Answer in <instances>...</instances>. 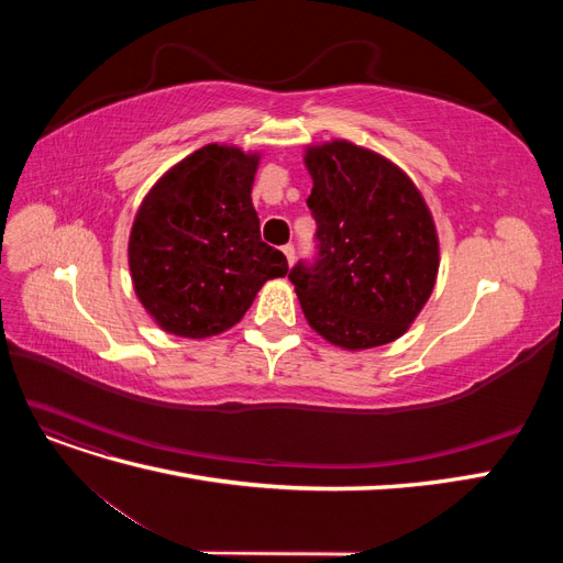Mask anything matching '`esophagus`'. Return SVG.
<instances>
[{
  "label": "esophagus",
  "mask_w": 563,
  "mask_h": 563,
  "mask_svg": "<svg viewBox=\"0 0 563 563\" xmlns=\"http://www.w3.org/2000/svg\"><path fill=\"white\" fill-rule=\"evenodd\" d=\"M282 253L286 255V263H288V265H294V261H296V249H294V244H286V246H282Z\"/></svg>",
  "instance_id": "34e87169"
}]
</instances>
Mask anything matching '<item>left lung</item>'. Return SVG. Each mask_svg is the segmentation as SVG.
Returning a JSON list of instances; mask_svg holds the SVG:
<instances>
[{"instance_id":"8db88e82","label":"left lung","mask_w":563,"mask_h":563,"mask_svg":"<svg viewBox=\"0 0 563 563\" xmlns=\"http://www.w3.org/2000/svg\"><path fill=\"white\" fill-rule=\"evenodd\" d=\"M305 166L317 258L288 272L302 314L343 350L387 345L408 331L437 282L428 203L397 164L347 141L310 145Z\"/></svg>"}]
</instances>
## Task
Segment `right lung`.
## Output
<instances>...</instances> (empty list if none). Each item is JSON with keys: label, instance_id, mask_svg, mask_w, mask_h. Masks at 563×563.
<instances>
[{"label": "right lung", "instance_id": "add662e5", "mask_svg": "<svg viewBox=\"0 0 563 563\" xmlns=\"http://www.w3.org/2000/svg\"><path fill=\"white\" fill-rule=\"evenodd\" d=\"M261 155L203 145L155 183L135 213L129 269L135 296L166 333L209 338L232 329L284 253L261 240L251 187Z\"/></svg>", "mask_w": 563, "mask_h": 563}]
</instances>
